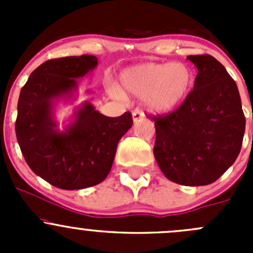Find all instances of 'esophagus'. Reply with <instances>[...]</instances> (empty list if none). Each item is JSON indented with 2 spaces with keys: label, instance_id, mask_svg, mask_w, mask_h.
Masks as SVG:
<instances>
[{
  "label": "esophagus",
  "instance_id": "34e87169",
  "mask_svg": "<svg viewBox=\"0 0 253 253\" xmlns=\"http://www.w3.org/2000/svg\"><path fill=\"white\" fill-rule=\"evenodd\" d=\"M132 117H133V122H139V121H142V120H144L145 116L142 111L136 110V111H133V114H132Z\"/></svg>",
  "mask_w": 253,
  "mask_h": 253
}]
</instances>
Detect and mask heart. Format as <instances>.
<instances>
[{"label": "heart", "instance_id": "heart-1", "mask_svg": "<svg viewBox=\"0 0 253 253\" xmlns=\"http://www.w3.org/2000/svg\"><path fill=\"white\" fill-rule=\"evenodd\" d=\"M125 91L138 98L150 112L174 110L186 99L193 83L192 70L183 62H147L126 68L120 75ZM108 91L116 99L125 94L116 84H109Z\"/></svg>", "mask_w": 253, "mask_h": 253}]
</instances>
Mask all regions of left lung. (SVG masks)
Listing matches in <instances>:
<instances>
[{"label": "left lung", "mask_w": 253, "mask_h": 253, "mask_svg": "<svg viewBox=\"0 0 253 253\" xmlns=\"http://www.w3.org/2000/svg\"><path fill=\"white\" fill-rule=\"evenodd\" d=\"M198 73L178 109L154 121V157L163 174L183 186L218 180L236 160L245 133L239 89L211 55L187 56Z\"/></svg>", "instance_id": "1"}]
</instances>
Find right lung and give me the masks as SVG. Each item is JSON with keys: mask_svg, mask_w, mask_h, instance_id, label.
Returning <instances> with one entry per match:
<instances>
[{"mask_svg": "<svg viewBox=\"0 0 253 253\" xmlns=\"http://www.w3.org/2000/svg\"><path fill=\"white\" fill-rule=\"evenodd\" d=\"M98 66L91 55L68 56L42 63L33 71L18 100L16 134L30 169L62 190L91 187L110 172L117 143L133 125L132 115L104 116L89 101L76 109L63 131L55 120L58 100H72L77 79Z\"/></svg>", "mask_w": 253, "mask_h": 253, "instance_id": "obj_1", "label": "right lung"}]
</instances>
